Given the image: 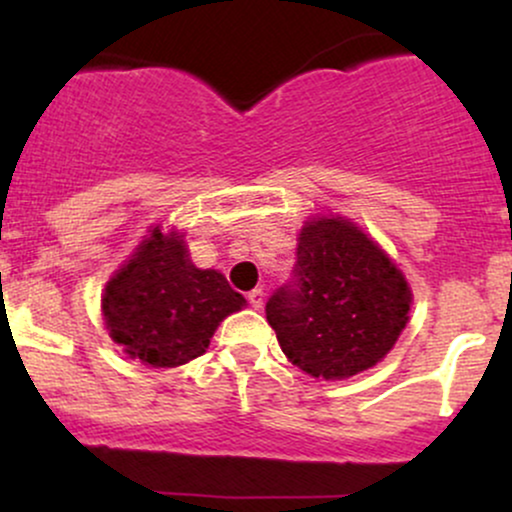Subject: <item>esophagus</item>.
Returning <instances> with one entry per match:
<instances>
[{
	"instance_id": "1",
	"label": "esophagus",
	"mask_w": 512,
	"mask_h": 512,
	"mask_svg": "<svg viewBox=\"0 0 512 512\" xmlns=\"http://www.w3.org/2000/svg\"><path fill=\"white\" fill-rule=\"evenodd\" d=\"M248 301H250V305L255 310H260L262 305H264V291L262 289H255V291H250L248 293Z\"/></svg>"
}]
</instances>
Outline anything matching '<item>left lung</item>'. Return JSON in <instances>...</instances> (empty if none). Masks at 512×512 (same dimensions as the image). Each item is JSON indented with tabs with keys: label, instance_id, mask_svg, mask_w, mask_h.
Segmentation results:
<instances>
[{
	"label": "left lung",
	"instance_id": "8db88e82",
	"mask_svg": "<svg viewBox=\"0 0 512 512\" xmlns=\"http://www.w3.org/2000/svg\"><path fill=\"white\" fill-rule=\"evenodd\" d=\"M293 276L264 310L286 358L313 378L346 380L373 368L407 327V276L351 219L305 221Z\"/></svg>",
	"mask_w": 512,
	"mask_h": 512
}]
</instances>
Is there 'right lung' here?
Instances as JSON below:
<instances>
[{"label": "right lung", "mask_w": 512, "mask_h": 512, "mask_svg": "<svg viewBox=\"0 0 512 512\" xmlns=\"http://www.w3.org/2000/svg\"><path fill=\"white\" fill-rule=\"evenodd\" d=\"M248 301L219 269H199L185 236L151 226L105 284V330L129 358L151 368L185 366L209 349L216 327Z\"/></svg>", "instance_id": "add662e5"}]
</instances>
